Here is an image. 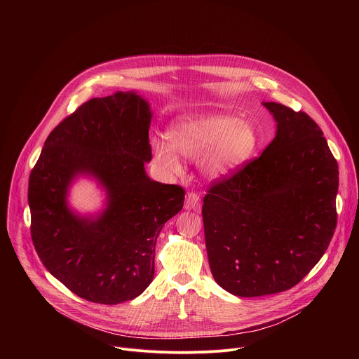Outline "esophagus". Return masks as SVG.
I'll return each mask as SVG.
<instances>
[{"mask_svg":"<svg viewBox=\"0 0 359 359\" xmlns=\"http://www.w3.org/2000/svg\"><path fill=\"white\" fill-rule=\"evenodd\" d=\"M184 209L186 210H194V212L200 210V196L196 191H189L186 194Z\"/></svg>","mask_w":359,"mask_h":359,"instance_id":"obj_1","label":"esophagus"}]
</instances>
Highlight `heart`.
Here are the masks:
<instances>
[{
  "label": "heart",
  "mask_w": 359,
  "mask_h": 359,
  "mask_svg": "<svg viewBox=\"0 0 359 359\" xmlns=\"http://www.w3.org/2000/svg\"><path fill=\"white\" fill-rule=\"evenodd\" d=\"M170 144L153 142V155L159 165L179 172L182 165L175 152L190 161H201L212 176H222L250 159L259 143L254 125L229 115H198L176 122L168 133ZM177 151L175 152L174 150Z\"/></svg>",
  "instance_id": "obj_1"
}]
</instances>
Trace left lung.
<instances>
[{"mask_svg":"<svg viewBox=\"0 0 359 359\" xmlns=\"http://www.w3.org/2000/svg\"><path fill=\"white\" fill-rule=\"evenodd\" d=\"M277 122L271 143L203 198L216 283L237 297L277 294L320 262L337 227L338 163L305 112L263 104Z\"/></svg>","mask_w":359,"mask_h":359,"instance_id":"8db88e82","label":"left lung"}]
</instances>
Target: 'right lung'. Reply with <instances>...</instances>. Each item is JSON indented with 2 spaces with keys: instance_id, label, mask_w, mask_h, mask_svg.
<instances>
[{
  "instance_id": "right-lung-1",
  "label": "right lung",
  "mask_w": 359,
  "mask_h": 359,
  "mask_svg": "<svg viewBox=\"0 0 359 359\" xmlns=\"http://www.w3.org/2000/svg\"><path fill=\"white\" fill-rule=\"evenodd\" d=\"M147 102L135 92L93 97L45 140L29 175L31 238L45 269L78 297L115 305L140 295L155 274V245L183 209L184 189L144 172L151 159ZM95 175L109 191L96 221L66 204L72 179Z\"/></svg>"
}]
</instances>
